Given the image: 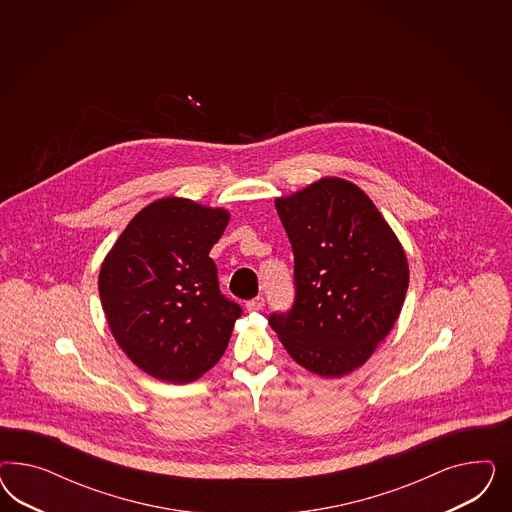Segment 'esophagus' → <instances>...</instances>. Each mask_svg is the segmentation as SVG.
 <instances>
[{
  "label": "esophagus",
  "instance_id": "34e87169",
  "mask_svg": "<svg viewBox=\"0 0 512 512\" xmlns=\"http://www.w3.org/2000/svg\"><path fill=\"white\" fill-rule=\"evenodd\" d=\"M264 308V298L263 296H257V298H253V300H249L246 302V310L248 311H261Z\"/></svg>",
  "mask_w": 512,
  "mask_h": 512
}]
</instances>
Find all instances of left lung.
<instances>
[{
  "mask_svg": "<svg viewBox=\"0 0 512 512\" xmlns=\"http://www.w3.org/2000/svg\"><path fill=\"white\" fill-rule=\"evenodd\" d=\"M276 210L295 253L296 298L270 325L308 372H355L400 317L409 287L402 242L372 199L338 176L278 197Z\"/></svg>",
  "mask_w": 512,
  "mask_h": 512,
  "instance_id": "1",
  "label": "left lung"
}]
</instances>
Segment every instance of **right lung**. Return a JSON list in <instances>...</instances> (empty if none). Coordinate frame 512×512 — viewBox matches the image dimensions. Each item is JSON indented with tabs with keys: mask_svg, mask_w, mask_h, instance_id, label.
I'll return each mask as SVG.
<instances>
[{
	"mask_svg": "<svg viewBox=\"0 0 512 512\" xmlns=\"http://www.w3.org/2000/svg\"><path fill=\"white\" fill-rule=\"evenodd\" d=\"M231 212L184 197L144 206L101 263L110 332L142 372L191 383L223 357L240 306L221 295L208 257Z\"/></svg>",
	"mask_w": 512,
	"mask_h": 512,
	"instance_id": "1",
	"label": "right lung"
}]
</instances>
